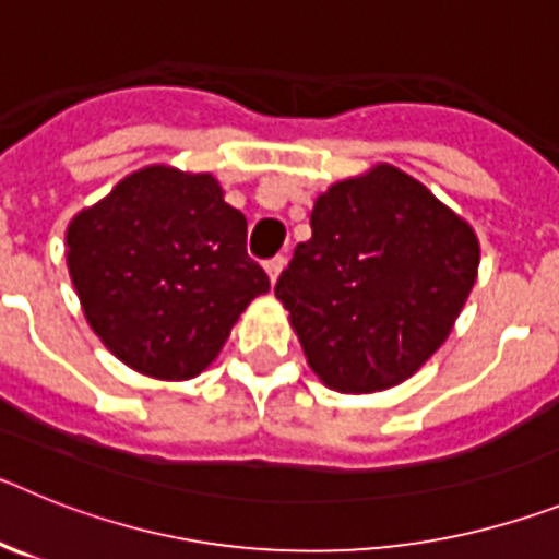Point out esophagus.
<instances>
[{
	"mask_svg": "<svg viewBox=\"0 0 559 559\" xmlns=\"http://www.w3.org/2000/svg\"><path fill=\"white\" fill-rule=\"evenodd\" d=\"M283 269H285V257H274V260H269V263H265V274H269L271 283H276V280H280Z\"/></svg>",
	"mask_w": 559,
	"mask_h": 559,
	"instance_id": "obj_1",
	"label": "esophagus"
}]
</instances>
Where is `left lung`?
Instances as JSON below:
<instances>
[{"label":"left lung","instance_id":"left-lung-1","mask_svg":"<svg viewBox=\"0 0 559 559\" xmlns=\"http://www.w3.org/2000/svg\"><path fill=\"white\" fill-rule=\"evenodd\" d=\"M274 294L335 392H383L451 335L478 274L473 226L392 165L335 181Z\"/></svg>","mask_w":559,"mask_h":559}]
</instances>
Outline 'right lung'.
Wrapping results in <instances>:
<instances>
[{
    "label": "right lung",
    "mask_w": 559,
    "mask_h": 559,
    "mask_svg": "<svg viewBox=\"0 0 559 559\" xmlns=\"http://www.w3.org/2000/svg\"><path fill=\"white\" fill-rule=\"evenodd\" d=\"M88 328L126 367L187 380L218 358L269 276L246 254V218L210 173H131L67 229Z\"/></svg>",
    "instance_id": "right-lung-1"
}]
</instances>
